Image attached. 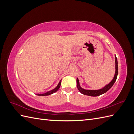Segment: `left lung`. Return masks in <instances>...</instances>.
I'll return each instance as SVG.
<instances>
[{"label": "left lung", "instance_id": "8db88e82", "mask_svg": "<svg viewBox=\"0 0 134 134\" xmlns=\"http://www.w3.org/2000/svg\"><path fill=\"white\" fill-rule=\"evenodd\" d=\"M115 74L114 75V77H113V79L112 80L111 82L109 83V84H107L106 86H105L104 87L102 88L99 89V90H85V89L82 88L80 87V84H79V81L78 78H76V86L77 88H78L79 91L82 93L84 95H87V96H92V97H97L100 96L102 94H104L106 92H107L109 89H110L112 86L114 84L115 82H116L117 75H118V63H117V59L116 58V56L115 55Z\"/></svg>", "mask_w": 134, "mask_h": 134}]
</instances>
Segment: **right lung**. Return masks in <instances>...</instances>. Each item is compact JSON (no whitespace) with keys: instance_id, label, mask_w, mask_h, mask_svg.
<instances>
[{"instance_id":"right-lung-1","label":"right lung","mask_w":134,"mask_h":134,"mask_svg":"<svg viewBox=\"0 0 134 134\" xmlns=\"http://www.w3.org/2000/svg\"><path fill=\"white\" fill-rule=\"evenodd\" d=\"M61 83H62V80H60L59 84H58V86H56L54 89H53V90H52L50 91H48V92H47L46 93H43V94H37V96H48V95H50V94H53L54 93H55L56 92H57L59 90V89L60 88V86H61Z\"/></svg>"}]
</instances>
